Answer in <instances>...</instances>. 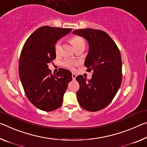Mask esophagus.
<instances>
[{"instance_id":"1","label":"esophagus","mask_w":147,"mask_h":147,"mask_svg":"<svg viewBox=\"0 0 147 147\" xmlns=\"http://www.w3.org/2000/svg\"><path fill=\"white\" fill-rule=\"evenodd\" d=\"M76 76H77V75H76V74H74V73L72 74V78H73V80H75L76 78Z\"/></svg>"}]
</instances>
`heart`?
I'll use <instances>...</instances> for the list:
<instances>
[{
  "label": "heart",
  "mask_w": 147,
  "mask_h": 147,
  "mask_svg": "<svg viewBox=\"0 0 147 147\" xmlns=\"http://www.w3.org/2000/svg\"><path fill=\"white\" fill-rule=\"evenodd\" d=\"M71 42L72 44L75 49L78 48L81 46H84L85 47V41L81 36H73L71 39ZM61 41L58 40L56 42L54 46L55 52L57 55H59L61 52ZM78 65V63L76 61H73L71 59H65L62 62V65L65 68H67L71 70H74L76 65Z\"/></svg>",
  "instance_id": "obj_1"
}]
</instances>
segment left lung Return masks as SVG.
<instances>
[{
	"instance_id": "left-lung-1",
	"label": "left lung",
	"mask_w": 147,
	"mask_h": 147,
	"mask_svg": "<svg viewBox=\"0 0 147 147\" xmlns=\"http://www.w3.org/2000/svg\"><path fill=\"white\" fill-rule=\"evenodd\" d=\"M73 33L88 40L89 51L84 65L88 72L93 71L89 80L82 75L76 78L80 84L76 92L78 101L88 111H100L113 101L122 83L120 50L111 36L101 30L88 28Z\"/></svg>"
}]
</instances>
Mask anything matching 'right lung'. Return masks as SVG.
I'll return each instance as SVG.
<instances>
[{"label": "right lung", "instance_id": "1", "mask_svg": "<svg viewBox=\"0 0 147 147\" xmlns=\"http://www.w3.org/2000/svg\"><path fill=\"white\" fill-rule=\"evenodd\" d=\"M71 28L43 26L31 34L23 46L19 61V74L23 90L30 102L44 111L61 106L68 84L73 80L68 70L59 69L52 74L48 63L56 58L54 46Z\"/></svg>", "mask_w": 147, "mask_h": 147}]
</instances>
